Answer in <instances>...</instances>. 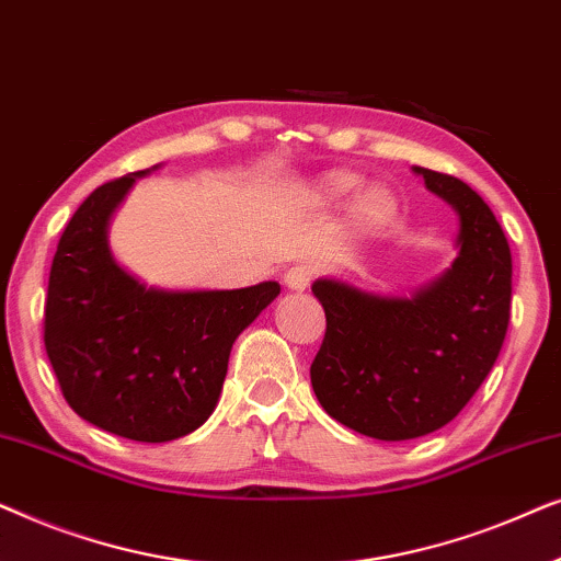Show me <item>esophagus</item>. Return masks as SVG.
<instances>
[{
  "label": "esophagus",
  "instance_id": "34e87169",
  "mask_svg": "<svg viewBox=\"0 0 561 561\" xmlns=\"http://www.w3.org/2000/svg\"><path fill=\"white\" fill-rule=\"evenodd\" d=\"M313 278V265H294L288 267V273L283 275V280H286V286L290 290H306L309 288V283Z\"/></svg>",
  "mask_w": 561,
  "mask_h": 561
}]
</instances>
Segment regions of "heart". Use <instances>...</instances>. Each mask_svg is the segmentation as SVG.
Wrapping results in <instances>:
<instances>
[{"mask_svg":"<svg viewBox=\"0 0 561 561\" xmlns=\"http://www.w3.org/2000/svg\"><path fill=\"white\" fill-rule=\"evenodd\" d=\"M363 175L352 171H329L321 175V179L309 183L304 194L313 206H340L344 202H350V198L363 188ZM393 214L396 198L382 186L365 188L363 194L355 198V204H352V217H355L357 225L365 229L382 227Z\"/></svg>","mask_w":561,"mask_h":561,"instance_id":"heart-1","label":"heart"}]
</instances>
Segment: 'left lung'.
I'll return each mask as SVG.
<instances>
[{"mask_svg":"<svg viewBox=\"0 0 561 561\" xmlns=\"http://www.w3.org/2000/svg\"><path fill=\"white\" fill-rule=\"evenodd\" d=\"M457 211V257L411 294L313 280L327 334L311 386L329 416L380 442L449 424L488 378L511 319V248L490 206L451 175L413 165Z\"/></svg>","mask_w":561,"mask_h":561,"instance_id":"left-lung-1","label":"left lung"}]
</instances>
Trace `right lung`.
Returning <instances> with one entry per match:
<instances>
[{
	"label": "right lung",
	"instance_id": "obj_1",
	"mask_svg": "<svg viewBox=\"0 0 561 561\" xmlns=\"http://www.w3.org/2000/svg\"><path fill=\"white\" fill-rule=\"evenodd\" d=\"M137 171L104 183L60 237L45 298V350L66 401L83 421L133 442L196 432L219 403L237 336L280 294L250 288H160L112 252L110 225Z\"/></svg>",
	"mask_w": 561,
	"mask_h": 561
}]
</instances>
